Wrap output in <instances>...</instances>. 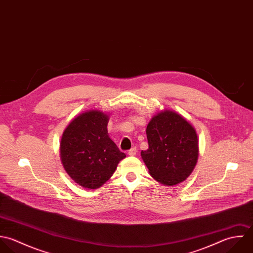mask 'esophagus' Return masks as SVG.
Wrapping results in <instances>:
<instances>
[{"label":"esophagus","mask_w":253,"mask_h":253,"mask_svg":"<svg viewBox=\"0 0 253 253\" xmlns=\"http://www.w3.org/2000/svg\"><path fill=\"white\" fill-rule=\"evenodd\" d=\"M136 153H137V149H136V147H132L131 149H129V150H128V153H127V154H128L129 156H134Z\"/></svg>","instance_id":"34e87169"}]
</instances>
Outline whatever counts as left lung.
<instances>
[{
	"label": "left lung",
	"instance_id": "8db88e82",
	"mask_svg": "<svg viewBox=\"0 0 253 253\" xmlns=\"http://www.w3.org/2000/svg\"><path fill=\"white\" fill-rule=\"evenodd\" d=\"M148 149L141 157L149 173L165 185L183 181L198 159V138L194 127L180 115L166 110L149 122Z\"/></svg>",
	"mask_w": 253,
	"mask_h": 253
}]
</instances>
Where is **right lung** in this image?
Segmentation results:
<instances>
[{
  "mask_svg": "<svg viewBox=\"0 0 253 253\" xmlns=\"http://www.w3.org/2000/svg\"><path fill=\"white\" fill-rule=\"evenodd\" d=\"M107 114L92 110L74 119L65 129L60 155L68 174L85 188H99L126 154L108 135Z\"/></svg>",
  "mask_w": 253,
  "mask_h": 253,
  "instance_id": "right-lung-1",
  "label": "right lung"
}]
</instances>
